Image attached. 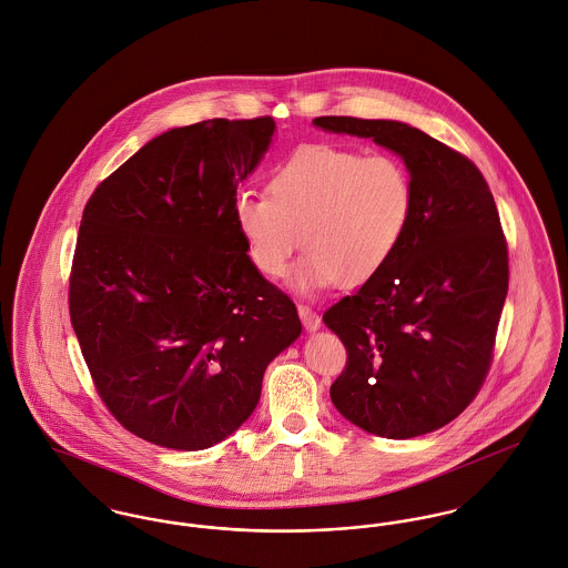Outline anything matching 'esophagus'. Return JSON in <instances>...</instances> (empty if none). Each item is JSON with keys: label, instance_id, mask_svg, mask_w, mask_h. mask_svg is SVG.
<instances>
[{"label": "esophagus", "instance_id": "34e87169", "mask_svg": "<svg viewBox=\"0 0 568 568\" xmlns=\"http://www.w3.org/2000/svg\"><path fill=\"white\" fill-rule=\"evenodd\" d=\"M297 310H300V316H302V323L306 325V329L314 332V329L321 327V316L314 310L310 308V306H304V304H300Z\"/></svg>", "mask_w": 568, "mask_h": 568}]
</instances>
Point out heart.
Wrapping results in <instances>:
<instances>
[{
    "mask_svg": "<svg viewBox=\"0 0 568 568\" xmlns=\"http://www.w3.org/2000/svg\"><path fill=\"white\" fill-rule=\"evenodd\" d=\"M266 193H236L239 234L268 280L286 275L304 243L302 288L366 284L395 256L413 219V175L395 154L304 145L271 171Z\"/></svg>",
    "mask_w": 568,
    "mask_h": 568,
    "instance_id": "b5f03b06",
    "label": "heart"
}]
</instances>
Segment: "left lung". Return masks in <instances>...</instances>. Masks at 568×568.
<instances>
[{
	"label": "left lung",
	"instance_id": "obj_1",
	"mask_svg": "<svg viewBox=\"0 0 568 568\" xmlns=\"http://www.w3.org/2000/svg\"><path fill=\"white\" fill-rule=\"evenodd\" d=\"M312 123L393 150L414 182L413 219L395 256L323 314L347 349L329 397L375 436L434 432L477 397L493 362L510 280L493 193L465 154L406 123L356 116Z\"/></svg>",
	"mask_w": 568,
	"mask_h": 568
}]
</instances>
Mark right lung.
I'll return each instance as SVG.
<instances>
[{"instance_id": "add662e5", "label": "right lung", "mask_w": 568, "mask_h": 568, "mask_svg": "<svg viewBox=\"0 0 568 568\" xmlns=\"http://www.w3.org/2000/svg\"><path fill=\"white\" fill-rule=\"evenodd\" d=\"M273 130L271 116L169 130L87 202L71 325L105 408L148 443L197 452L227 438L258 406L266 364L302 334L234 221Z\"/></svg>"}]
</instances>
